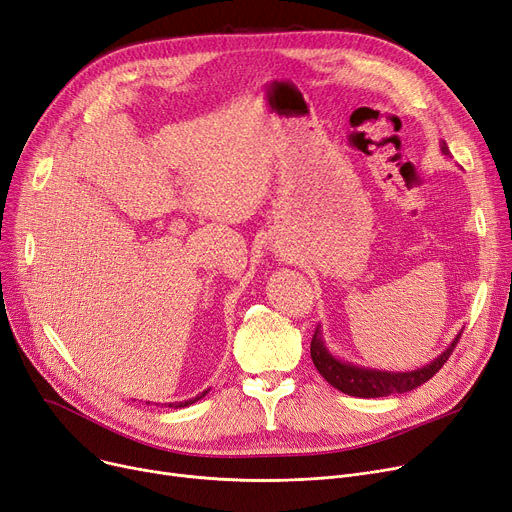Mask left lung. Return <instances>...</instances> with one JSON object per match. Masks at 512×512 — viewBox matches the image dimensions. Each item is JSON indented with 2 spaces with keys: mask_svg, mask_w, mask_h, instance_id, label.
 <instances>
[{
  "mask_svg": "<svg viewBox=\"0 0 512 512\" xmlns=\"http://www.w3.org/2000/svg\"><path fill=\"white\" fill-rule=\"evenodd\" d=\"M439 148L443 154H446V157H450V150H448L446 142H441ZM458 339H460V332L452 341V345L448 349H443L431 364L416 368V370H408V372L364 368V366H355V364L335 358V355H332L324 345L320 326L316 328L314 337H311L309 349H311V360H314V366L335 389H339L347 395H353V397H387L393 393L412 391V389L420 387L422 383H427L431 376H435L441 370V366L448 362Z\"/></svg>",
  "mask_w": 512,
  "mask_h": 512,
  "instance_id": "left-lung-1",
  "label": "left lung"
}]
</instances>
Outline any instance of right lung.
<instances>
[{"mask_svg": "<svg viewBox=\"0 0 512 512\" xmlns=\"http://www.w3.org/2000/svg\"><path fill=\"white\" fill-rule=\"evenodd\" d=\"M209 391H211V389H205L203 393H198L196 397L188 399V402H175V404H169V408H186V406H192L194 402H198V399H203V397H205ZM146 404H150V402H146Z\"/></svg>", "mask_w": 512, "mask_h": 512, "instance_id": "add662e5", "label": "right lung"}]
</instances>
